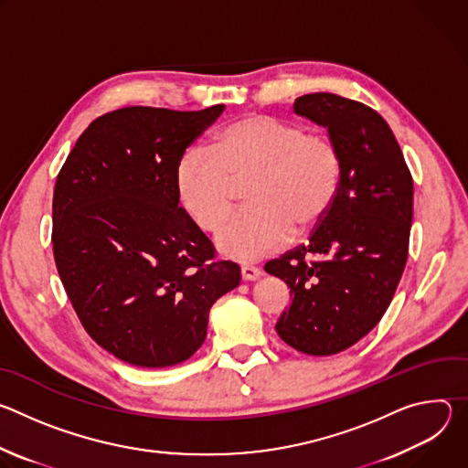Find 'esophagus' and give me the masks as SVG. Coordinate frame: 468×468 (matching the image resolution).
Listing matches in <instances>:
<instances>
[{"mask_svg": "<svg viewBox=\"0 0 468 468\" xmlns=\"http://www.w3.org/2000/svg\"><path fill=\"white\" fill-rule=\"evenodd\" d=\"M259 276H261V271L257 269V266H251V264L240 266V278L244 282H255V280H259Z\"/></svg>", "mask_w": 468, "mask_h": 468, "instance_id": "1", "label": "esophagus"}]
</instances>
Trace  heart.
I'll return each mask as SVG.
<instances>
[{
  "instance_id": "1",
  "label": "heart",
  "mask_w": 468,
  "mask_h": 468,
  "mask_svg": "<svg viewBox=\"0 0 468 468\" xmlns=\"http://www.w3.org/2000/svg\"><path fill=\"white\" fill-rule=\"evenodd\" d=\"M343 154L327 133L271 114H248L226 123L211 148L192 146L177 161L181 206L206 231L229 215L237 186L244 211L217 235L222 253L255 261L280 250L292 235L313 231L335 204L343 181Z\"/></svg>"
}]
</instances>
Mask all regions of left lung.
Returning <instances> with one entry per match:
<instances>
[{
	"label": "left lung",
	"mask_w": 468,
	"mask_h": 468,
	"mask_svg": "<svg viewBox=\"0 0 468 468\" xmlns=\"http://www.w3.org/2000/svg\"><path fill=\"white\" fill-rule=\"evenodd\" d=\"M292 107L337 141L343 181L309 242L264 271L291 287L278 335L302 354L333 356L370 333L396 292L410 253L413 177L388 123L368 105L314 92Z\"/></svg>",
	"instance_id": "left-lung-1"
}]
</instances>
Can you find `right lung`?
Listing matches in <instances>:
<instances>
[{"label":"right lung","mask_w":468,"mask_h":468,"mask_svg":"<svg viewBox=\"0 0 468 468\" xmlns=\"http://www.w3.org/2000/svg\"><path fill=\"white\" fill-rule=\"evenodd\" d=\"M224 109L105 112L57 176V272L85 331L129 365L186 361L206 341L211 305L240 282L179 207L176 186L179 157Z\"/></svg>","instance_id":"add662e5"}]
</instances>
